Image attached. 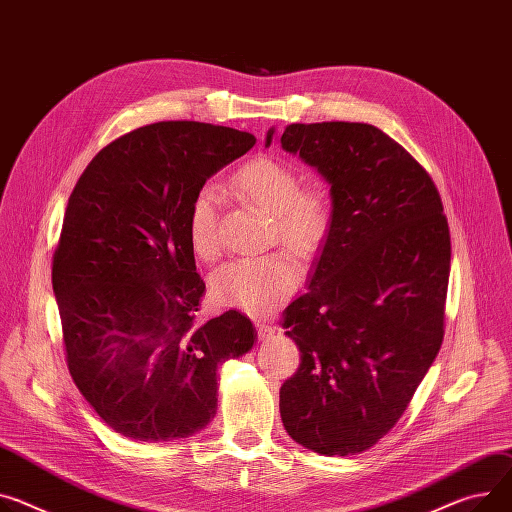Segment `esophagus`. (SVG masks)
I'll use <instances>...</instances> for the list:
<instances>
[{"mask_svg":"<svg viewBox=\"0 0 512 512\" xmlns=\"http://www.w3.org/2000/svg\"><path fill=\"white\" fill-rule=\"evenodd\" d=\"M256 330H258V336L264 340V338H270V336H274V328L270 322H266V320H258L256 322Z\"/></svg>","mask_w":512,"mask_h":512,"instance_id":"obj_1","label":"esophagus"}]
</instances>
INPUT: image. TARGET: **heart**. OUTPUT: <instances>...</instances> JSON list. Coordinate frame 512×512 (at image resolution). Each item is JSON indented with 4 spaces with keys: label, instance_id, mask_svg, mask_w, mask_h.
Returning <instances> with one entry per match:
<instances>
[{
    "label": "heart",
    "instance_id": "heart-1",
    "mask_svg": "<svg viewBox=\"0 0 512 512\" xmlns=\"http://www.w3.org/2000/svg\"><path fill=\"white\" fill-rule=\"evenodd\" d=\"M233 188L272 215V238L297 258L311 260L322 250L332 225V199L320 184L303 186L293 164L274 155H258L235 172ZM217 207L219 192L213 184L196 190L188 205V244L203 260H211L219 250ZM299 279L301 270L289 254L270 252L227 262L213 274L211 289L223 305L260 313L291 295Z\"/></svg>",
    "mask_w": 512,
    "mask_h": 512
}]
</instances>
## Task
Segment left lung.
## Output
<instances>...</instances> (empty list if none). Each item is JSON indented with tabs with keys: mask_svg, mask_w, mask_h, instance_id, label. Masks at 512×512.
Segmentation results:
<instances>
[{
	"mask_svg": "<svg viewBox=\"0 0 512 512\" xmlns=\"http://www.w3.org/2000/svg\"><path fill=\"white\" fill-rule=\"evenodd\" d=\"M281 145L332 192L309 289L283 311L301 363L281 418L305 449L355 455L396 426L443 344L449 223L428 172L373 125L297 123Z\"/></svg>",
	"mask_w": 512,
	"mask_h": 512,
	"instance_id": "8db88e82",
	"label": "left lung"
}]
</instances>
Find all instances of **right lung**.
<instances>
[{
	"label": "right lung",
	"instance_id": "1",
	"mask_svg": "<svg viewBox=\"0 0 512 512\" xmlns=\"http://www.w3.org/2000/svg\"><path fill=\"white\" fill-rule=\"evenodd\" d=\"M254 143L207 123L147 125L100 149L69 196L53 254L65 361L123 437L157 443L205 428L219 365L254 344L240 311L196 320L205 283L186 235L194 192Z\"/></svg>",
	"mask_w": 512,
	"mask_h": 512
}]
</instances>
